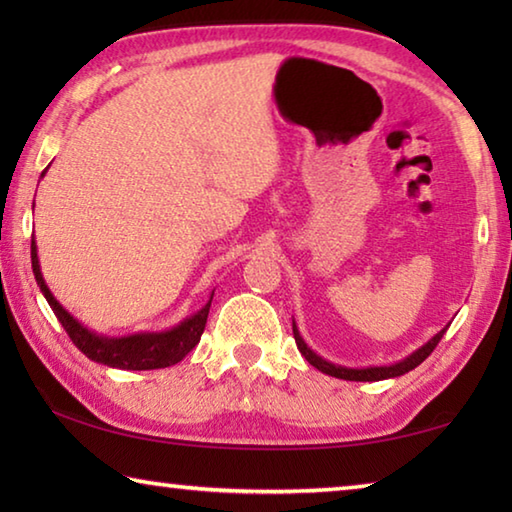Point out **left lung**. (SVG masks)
Returning a JSON list of instances; mask_svg holds the SVG:
<instances>
[{
    "mask_svg": "<svg viewBox=\"0 0 512 512\" xmlns=\"http://www.w3.org/2000/svg\"><path fill=\"white\" fill-rule=\"evenodd\" d=\"M445 325L443 329H440L438 334H433L431 339L420 345L418 350H413L409 357H404L400 361L395 363H388V366H363V368H350V366H341V363H332L327 361L325 357H320V354H316L314 350L309 348V345L305 343V339H302L300 329L296 325V320H293V336H296V345L302 357H305L311 366L318 368L320 372H325V375H332L336 379H348V381H381V379H391V377H400V375H406V372L418 368L420 363L429 357V354L433 352V348H436L438 341L443 339V334L447 332Z\"/></svg>",
    "mask_w": 512,
    "mask_h": 512,
    "instance_id": "obj_1",
    "label": "left lung"
}]
</instances>
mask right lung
Returning a JSON list of instances; mask_svg holds the SVG:
<instances>
[{
	"label": "right lung",
	"mask_w": 512,
	"mask_h": 512,
	"mask_svg": "<svg viewBox=\"0 0 512 512\" xmlns=\"http://www.w3.org/2000/svg\"><path fill=\"white\" fill-rule=\"evenodd\" d=\"M45 173L47 169L42 171V176H45ZM31 266H33V275H36V282L42 291V296L47 298L49 307L54 309V314L60 320V325L65 327L69 339H72L76 348H79L85 357L92 359L94 363H103V366L121 368V370L167 368V366H173V363L183 361L187 354L196 348L198 341H201V334L207 323V314H210L214 291L210 293V300H207L196 314L183 318L178 325H173L169 329H162V332H135L126 336H106V334L94 332L90 327H85L81 320L69 314V311L54 298V293L49 291L45 277H42V271H40L36 237H31Z\"/></svg>",
	"instance_id": "obj_1"
}]
</instances>
